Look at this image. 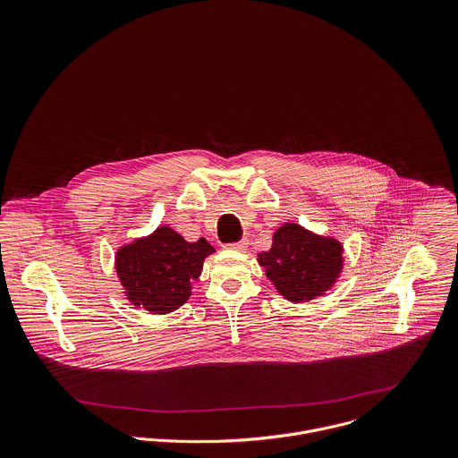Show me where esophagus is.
Instances as JSON below:
<instances>
[{
  "instance_id": "1",
  "label": "esophagus",
  "mask_w": 458,
  "mask_h": 458,
  "mask_svg": "<svg viewBox=\"0 0 458 458\" xmlns=\"http://www.w3.org/2000/svg\"><path fill=\"white\" fill-rule=\"evenodd\" d=\"M226 250H233V251H246L248 248V239H241L239 242H232V244H225Z\"/></svg>"
}]
</instances>
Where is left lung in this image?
<instances>
[{"label":"left lung","instance_id":"left-lung-1","mask_svg":"<svg viewBox=\"0 0 458 458\" xmlns=\"http://www.w3.org/2000/svg\"><path fill=\"white\" fill-rule=\"evenodd\" d=\"M258 263L276 290L290 302H309L334 286L343 270V246L337 239L316 235L297 223H284Z\"/></svg>","mask_w":458,"mask_h":458}]
</instances>
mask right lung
Returning <instances> with one entry per match:
<instances>
[{
  "mask_svg": "<svg viewBox=\"0 0 458 458\" xmlns=\"http://www.w3.org/2000/svg\"><path fill=\"white\" fill-rule=\"evenodd\" d=\"M216 251L205 239L184 241L170 226L123 246L115 253V270L126 299L153 314H168L191 295V281L199 279L204 259Z\"/></svg>",
  "mask_w": 458,
  "mask_h": 458,
  "instance_id": "1",
  "label": "right lung"
}]
</instances>
